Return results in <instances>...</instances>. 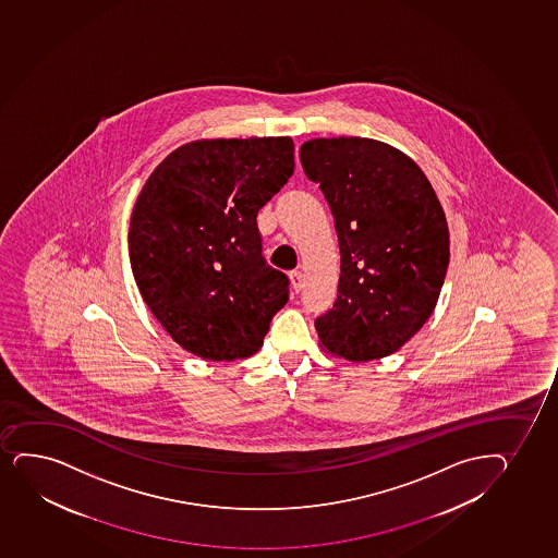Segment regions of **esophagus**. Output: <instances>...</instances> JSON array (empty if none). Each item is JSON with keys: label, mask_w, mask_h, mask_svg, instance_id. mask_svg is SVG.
<instances>
[{"label": "esophagus", "mask_w": 558, "mask_h": 558, "mask_svg": "<svg viewBox=\"0 0 558 558\" xmlns=\"http://www.w3.org/2000/svg\"><path fill=\"white\" fill-rule=\"evenodd\" d=\"M290 281H292V289L295 292H300L303 289V274L300 269H294V271H290Z\"/></svg>", "instance_id": "1"}]
</instances>
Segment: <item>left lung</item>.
Masks as SVG:
<instances>
[{"label": "left lung", "instance_id": "1", "mask_svg": "<svg viewBox=\"0 0 558 558\" xmlns=\"http://www.w3.org/2000/svg\"><path fill=\"white\" fill-rule=\"evenodd\" d=\"M300 160L333 211L339 295L314 320L322 347L348 361L397 352L436 308L449 268V227L415 161L385 143H303Z\"/></svg>", "mask_w": 558, "mask_h": 558}]
</instances>
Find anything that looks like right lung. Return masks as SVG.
<instances>
[{
  "label": "right lung",
  "mask_w": 558,
  "mask_h": 558,
  "mask_svg": "<svg viewBox=\"0 0 558 558\" xmlns=\"http://www.w3.org/2000/svg\"><path fill=\"white\" fill-rule=\"evenodd\" d=\"M292 173L290 137L210 140L177 148L145 182L130 264L156 320L193 355L250 357L289 302V277L266 263L256 216Z\"/></svg>",
  "instance_id": "add662e5"
}]
</instances>
